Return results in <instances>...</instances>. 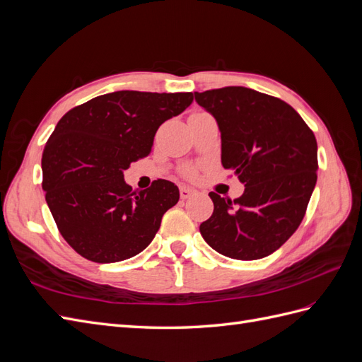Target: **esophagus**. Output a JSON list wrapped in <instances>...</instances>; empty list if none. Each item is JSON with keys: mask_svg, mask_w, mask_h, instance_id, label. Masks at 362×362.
<instances>
[{"mask_svg": "<svg viewBox=\"0 0 362 362\" xmlns=\"http://www.w3.org/2000/svg\"><path fill=\"white\" fill-rule=\"evenodd\" d=\"M193 194H196V190L190 189V187H185V185H182V187H180V196L181 199H189L192 198Z\"/></svg>", "mask_w": 362, "mask_h": 362, "instance_id": "obj_1", "label": "esophagus"}]
</instances>
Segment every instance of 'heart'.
Returning a JSON list of instances; mask_svg holds the SVG:
<instances>
[{
  "label": "heart",
  "mask_w": 362,
  "mask_h": 362,
  "mask_svg": "<svg viewBox=\"0 0 362 362\" xmlns=\"http://www.w3.org/2000/svg\"><path fill=\"white\" fill-rule=\"evenodd\" d=\"M184 175H185V177H187V178L193 180V178L196 177V169L190 168V169H187V170H185V172H184Z\"/></svg>",
  "instance_id": "obj_1"
}]
</instances>
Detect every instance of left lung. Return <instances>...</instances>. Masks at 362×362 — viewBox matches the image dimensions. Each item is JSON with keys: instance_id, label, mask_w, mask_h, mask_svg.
<instances>
[{"instance_id": "8db88e82", "label": "left lung", "mask_w": 362, "mask_h": 362, "mask_svg": "<svg viewBox=\"0 0 362 362\" xmlns=\"http://www.w3.org/2000/svg\"><path fill=\"white\" fill-rule=\"evenodd\" d=\"M222 134V164L245 184L240 198L210 192L214 211L199 231L218 254L259 259L299 228L317 181V140L294 108L247 87L194 92Z\"/></svg>"}]
</instances>
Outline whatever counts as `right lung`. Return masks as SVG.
Masks as SVG:
<instances>
[{"label": "right lung", "mask_w": 362, "mask_h": 362, "mask_svg": "<svg viewBox=\"0 0 362 362\" xmlns=\"http://www.w3.org/2000/svg\"><path fill=\"white\" fill-rule=\"evenodd\" d=\"M192 101V92L120 90L76 105L59 120L43 148L42 189L62 237L76 254L117 262L152 242L180 190L166 180L133 190L124 170L151 154L158 127Z\"/></svg>", "instance_id": "right-lung-1"}]
</instances>
